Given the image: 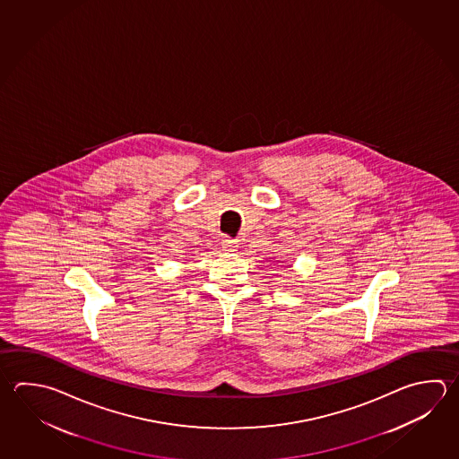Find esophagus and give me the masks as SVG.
<instances>
[{"label": "esophagus", "mask_w": 459, "mask_h": 459, "mask_svg": "<svg viewBox=\"0 0 459 459\" xmlns=\"http://www.w3.org/2000/svg\"><path fill=\"white\" fill-rule=\"evenodd\" d=\"M221 245H222V250L224 251H235V248H237V242L232 240V238H229V237H224L221 240Z\"/></svg>", "instance_id": "1"}]
</instances>
